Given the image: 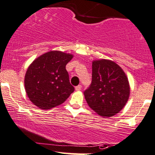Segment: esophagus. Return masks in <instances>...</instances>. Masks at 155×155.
<instances>
[{
  "mask_svg": "<svg viewBox=\"0 0 155 155\" xmlns=\"http://www.w3.org/2000/svg\"><path fill=\"white\" fill-rule=\"evenodd\" d=\"M81 88H82L81 85H78V86H77V87H75V89L77 91H80L81 89Z\"/></svg>",
  "mask_w": 155,
  "mask_h": 155,
  "instance_id": "obj_1",
  "label": "esophagus"
}]
</instances>
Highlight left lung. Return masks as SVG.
I'll return each instance as SVG.
<instances>
[{
    "label": "left lung",
    "mask_w": 155,
    "mask_h": 155,
    "mask_svg": "<svg viewBox=\"0 0 155 155\" xmlns=\"http://www.w3.org/2000/svg\"><path fill=\"white\" fill-rule=\"evenodd\" d=\"M84 94L92 110L104 117H110L119 113L128 100V80L122 68L114 62L93 61L92 82Z\"/></svg>",
    "instance_id": "obj_1"
}]
</instances>
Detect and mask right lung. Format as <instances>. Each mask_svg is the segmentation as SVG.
Instances as JSON below:
<instances>
[{
    "mask_svg": "<svg viewBox=\"0 0 155 155\" xmlns=\"http://www.w3.org/2000/svg\"><path fill=\"white\" fill-rule=\"evenodd\" d=\"M71 54L52 51L34 60L25 74L27 95L33 104L43 110L61 104L74 92L66 69Z\"/></svg>",
    "mask_w": 155,
    "mask_h": 155,
    "instance_id": "right-lung-1",
    "label": "right lung"
}]
</instances>
